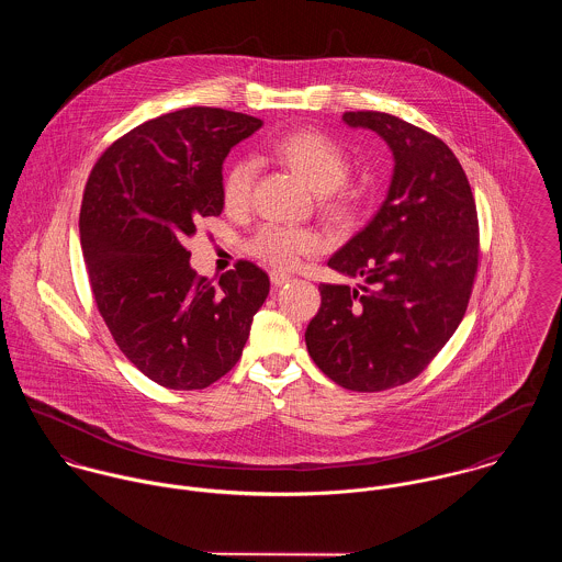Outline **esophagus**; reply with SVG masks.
Instances as JSON below:
<instances>
[{"mask_svg":"<svg viewBox=\"0 0 562 562\" xmlns=\"http://www.w3.org/2000/svg\"><path fill=\"white\" fill-rule=\"evenodd\" d=\"M270 281L274 288H281L283 283L290 281V274H283V272H270Z\"/></svg>","mask_w":562,"mask_h":562,"instance_id":"1","label":"esophagus"}]
</instances>
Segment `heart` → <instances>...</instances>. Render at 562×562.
<instances>
[{"label":"heart","instance_id":"heart-1","mask_svg":"<svg viewBox=\"0 0 562 562\" xmlns=\"http://www.w3.org/2000/svg\"><path fill=\"white\" fill-rule=\"evenodd\" d=\"M274 154L322 194L326 212L348 214L352 210V196L339 188L348 179L350 161L335 140L312 130L294 132L274 145ZM255 181V160L238 158L227 166L223 177V203L229 212H241L248 207ZM248 248L268 266L290 270L303 257L316 255L322 248V241L310 229L268 223L257 229V234L248 241Z\"/></svg>","mask_w":562,"mask_h":562}]
</instances>
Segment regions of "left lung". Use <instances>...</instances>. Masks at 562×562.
I'll return each instance as SVG.
<instances>
[{"instance_id": "1", "label": "left lung", "mask_w": 562, "mask_h": 562, "mask_svg": "<svg viewBox=\"0 0 562 562\" xmlns=\"http://www.w3.org/2000/svg\"><path fill=\"white\" fill-rule=\"evenodd\" d=\"M341 119L387 143L394 172L374 218L328 259L359 283H322L305 341L344 390L383 392L415 379L463 321L479 270V214L443 140L385 112Z\"/></svg>"}]
</instances>
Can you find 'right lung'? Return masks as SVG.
Instances as JSON below:
<instances>
[{
    "instance_id": "1",
    "label": "right lung",
    "mask_w": 562,
    "mask_h": 562,
    "mask_svg": "<svg viewBox=\"0 0 562 562\" xmlns=\"http://www.w3.org/2000/svg\"><path fill=\"white\" fill-rule=\"evenodd\" d=\"M263 123L221 108H186L110 145L86 181L80 241L92 296L121 352L168 390H203L241 357L270 292L250 261L214 285L186 240L223 212V161Z\"/></svg>"
}]
</instances>
